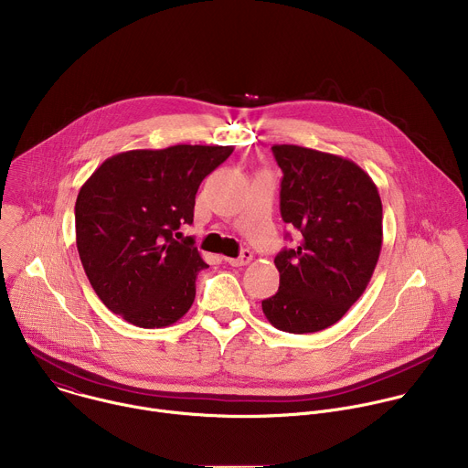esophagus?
I'll use <instances>...</instances> for the list:
<instances>
[{"label": "esophagus", "instance_id": "1", "mask_svg": "<svg viewBox=\"0 0 468 468\" xmlns=\"http://www.w3.org/2000/svg\"><path fill=\"white\" fill-rule=\"evenodd\" d=\"M251 257L253 255H251L250 250H242L239 257H226V262L231 264V266H244V264H248L251 261Z\"/></svg>", "mask_w": 468, "mask_h": 468}]
</instances>
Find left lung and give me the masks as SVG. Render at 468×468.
Listing matches in <instances>:
<instances>
[{
	"label": "left lung",
	"mask_w": 468,
	"mask_h": 468,
	"mask_svg": "<svg viewBox=\"0 0 468 468\" xmlns=\"http://www.w3.org/2000/svg\"><path fill=\"white\" fill-rule=\"evenodd\" d=\"M272 152L283 172L282 218L300 240L276 255L280 289L261 305L274 327L302 335L339 322L365 292L381 251L383 209L354 161L294 144Z\"/></svg>",
	"instance_id": "1"
}]
</instances>
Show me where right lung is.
<instances>
[{"label": "right lung", "mask_w": 468, "mask_h": 468, "mask_svg": "<svg viewBox=\"0 0 468 468\" xmlns=\"http://www.w3.org/2000/svg\"><path fill=\"white\" fill-rule=\"evenodd\" d=\"M233 146L177 144L122 152L101 163L76 202V242L85 274L109 311L139 327L177 322L207 262L194 239L196 192Z\"/></svg>", "instance_id": "add662e5"}]
</instances>
